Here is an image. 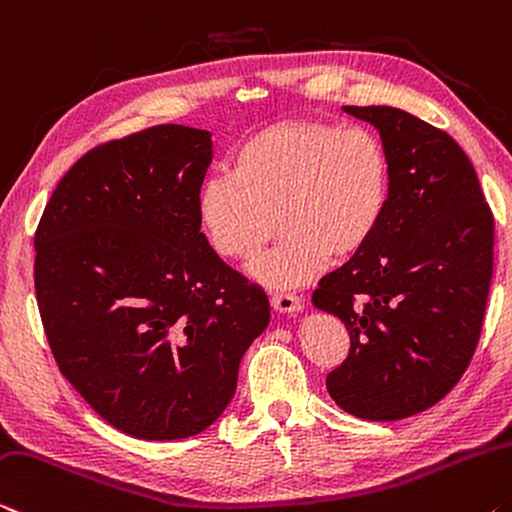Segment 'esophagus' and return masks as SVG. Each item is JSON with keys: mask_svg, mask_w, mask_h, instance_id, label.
<instances>
[{"mask_svg": "<svg viewBox=\"0 0 512 512\" xmlns=\"http://www.w3.org/2000/svg\"><path fill=\"white\" fill-rule=\"evenodd\" d=\"M270 301H272L274 311H279V313L297 315V313L304 311V304H301V299L297 295H292V292H274Z\"/></svg>", "mask_w": 512, "mask_h": 512, "instance_id": "esophagus-1", "label": "esophagus"}]
</instances>
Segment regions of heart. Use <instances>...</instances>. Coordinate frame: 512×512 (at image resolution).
<instances>
[{
    "instance_id": "1",
    "label": "heart",
    "mask_w": 512,
    "mask_h": 512,
    "mask_svg": "<svg viewBox=\"0 0 512 512\" xmlns=\"http://www.w3.org/2000/svg\"><path fill=\"white\" fill-rule=\"evenodd\" d=\"M388 149L365 127L288 122L233 152L229 174L199 186L197 226L215 256L247 263L279 222L283 238L251 263L258 283L299 288L379 233L390 204Z\"/></svg>"
}]
</instances>
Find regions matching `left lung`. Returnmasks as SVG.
Here are the masks:
<instances>
[{
    "instance_id": "1",
    "label": "left lung",
    "mask_w": 512,
    "mask_h": 512,
    "mask_svg": "<svg viewBox=\"0 0 512 512\" xmlns=\"http://www.w3.org/2000/svg\"><path fill=\"white\" fill-rule=\"evenodd\" d=\"M342 111L379 131L392 188L374 240L313 292V306L338 315L351 340L326 390L360 420H404L438 404L474 356L494 220L449 133L392 106Z\"/></svg>"
}]
</instances>
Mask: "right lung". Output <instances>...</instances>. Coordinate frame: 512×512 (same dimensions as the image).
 I'll return each instance as SVG.
<instances>
[{"label": "right lung", "instance_id": "1", "mask_svg": "<svg viewBox=\"0 0 512 512\" xmlns=\"http://www.w3.org/2000/svg\"><path fill=\"white\" fill-rule=\"evenodd\" d=\"M213 140L183 124L81 156L36 231V297L58 370L140 440L208 429L270 324V301L215 256L195 201Z\"/></svg>", "mask_w": 512, "mask_h": 512}]
</instances>
